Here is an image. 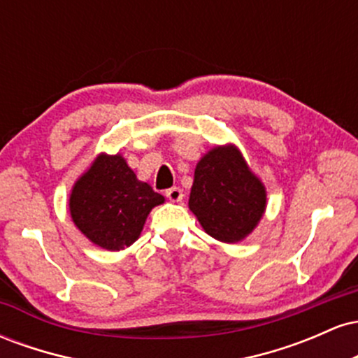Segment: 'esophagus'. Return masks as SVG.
I'll use <instances>...</instances> for the list:
<instances>
[{"mask_svg": "<svg viewBox=\"0 0 358 358\" xmlns=\"http://www.w3.org/2000/svg\"><path fill=\"white\" fill-rule=\"evenodd\" d=\"M165 195H166V199L170 200V202H182V199H183V192H182V188H180V187L170 188V190L165 192Z\"/></svg>", "mask_w": 358, "mask_h": 358, "instance_id": "34e87169", "label": "esophagus"}]
</instances>
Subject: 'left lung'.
Here are the masks:
<instances>
[{"mask_svg": "<svg viewBox=\"0 0 358 358\" xmlns=\"http://www.w3.org/2000/svg\"><path fill=\"white\" fill-rule=\"evenodd\" d=\"M266 188L234 145L215 146L195 168L188 207L220 242H241L266 210Z\"/></svg>", "mask_w": 358, "mask_h": 358, "instance_id": "left-lung-1", "label": "left lung"}]
</instances>
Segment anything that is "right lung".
I'll return each mask as SVG.
<instances>
[{
  "label": "right lung",
  "instance_id": "add662e5",
  "mask_svg": "<svg viewBox=\"0 0 358 358\" xmlns=\"http://www.w3.org/2000/svg\"><path fill=\"white\" fill-rule=\"evenodd\" d=\"M165 196L139 182L121 155L101 153L73 185L69 210L90 242L121 250L138 241L148 213Z\"/></svg>",
  "mask_w": 358,
  "mask_h": 358
}]
</instances>
